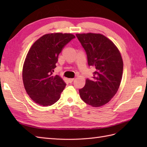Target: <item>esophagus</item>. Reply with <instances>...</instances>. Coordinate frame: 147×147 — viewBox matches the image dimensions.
I'll list each match as a JSON object with an SVG mask.
<instances>
[{"label":"esophagus","mask_w":147,"mask_h":147,"mask_svg":"<svg viewBox=\"0 0 147 147\" xmlns=\"http://www.w3.org/2000/svg\"><path fill=\"white\" fill-rule=\"evenodd\" d=\"M68 80H69V83H72V82H73V81L74 80V78H70V79H69Z\"/></svg>","instance_id":"obj_1"}]
</instances>
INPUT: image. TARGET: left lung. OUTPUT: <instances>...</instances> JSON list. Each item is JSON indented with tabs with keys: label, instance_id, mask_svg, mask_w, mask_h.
Returning a JSON list of instances; mask_svg holds the SVG:
<instances>
[{
	"label": "left lung",
	"instance_id": "1",
	"mask_svg": "<svg viewBox=\"0 0 147 147\" xmlns=\"http://www.w3.org/2000/svg\"><path fill=\"white\" fill-rule=\"evenodd\" d=\"M85 51L89 66L95 69L93 79L87 78L79 90L81 98L92 107L107 104L117 92L122 79L123 62L113 42L101 34H76Z\"/></svg>",
	"mask_w": 147,
	"mask_h": 147
}]
</instances>
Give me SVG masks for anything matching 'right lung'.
Masks as SVG:
<instances>
[{
  "label": "right lung",
  "mask_w": 147,
  "mask_h": 147,
  "mask_svg": "<svg viewBox=\"0 0 147 147\" xmlns=\"http://www.w3.org/2000/svg\"><path fill=\"white\" fill-rule=\"evenodd\" d=\"M74 38L70 33L46 34L30 48L23 65V80L27 93L37 104L51 105L60 98L66 84L53 73L62 49Z\"/></svg>",
  "instance_id": "add662e5"
}]
</instances>
